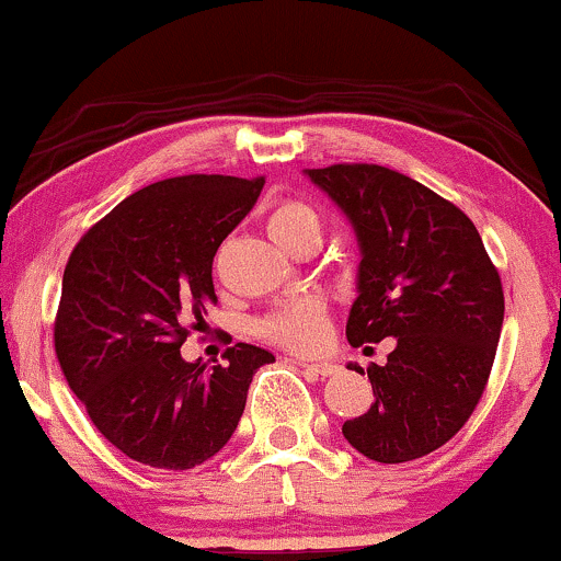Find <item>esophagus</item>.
I'll return each mask as SVG.
<instances>
[{
  "mask_svg": "<svg viewBox=\"0 0 561 561\" xmlns=\"http://www.w3.org/2000/svg\"><path fill=\"white\" fill-rule=\"evenodd\" d=\"M300 366L306 368V370H313V374L323 376V379H327V376H334L336 374L334 363H300Z\"/></svg>",
  "mask_w": 561,
  "mask_h": 561,
  "instance_id": "esophagus-1",
  "label": "esophagus"
}]
</instances>
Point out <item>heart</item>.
Returning a JSON list of instances; mask_svg holds the SVG:
<instances>
[{
    "mask_svg": "<svg viewBox=\"0 0 561 561\" xmlns=\"http://www.w3.org/2000/svg\"><path fill=\"white\" fill-rule=\"evenodd\" d=\"M268 234L287 248L289 242L302 238V234H321V219L316 208L300 201H285L274 206L268 214ZM255 334L274 345L293 350V353H316L327 342L329 319L327 302L319 295H300L282 306H276L272 313L255 321Z\"/></svg>",
    "mask_w": 561,
    "mask_h": 561,
    "instance_id": "b5f03b06",
    "label": "heart"
}]
</instances>
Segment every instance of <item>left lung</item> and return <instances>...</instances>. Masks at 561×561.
<instances>
[{"mask_svg":"<svg viewBox=\"0 0 561 561\" xmlns=\"http://www.w3.org/2000/svg\"><path fill=\"white\" fill-rule=\"evenodd\" d=\"M306 174L342 208L360 248L347 342L394 340L387 363L368 368L376 400L342 434L368 460H417L481 400L502 334V279L473 221L421 182L379 164Z\"/></svg>","mask_w":561,"mask_h":561,"instance_id":"1","label":"left lung"}]
</instances>
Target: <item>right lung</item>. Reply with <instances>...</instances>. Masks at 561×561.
<instances>
[{
	"mask_svg": "<svg viewBox=\"0 0 561 561\" xmlns=\"http://www.w3.org/2000/svg\"><path fill=\"white\" fill-rule=\"evenodd\" d=\"M263 178L185 174L127 195L72 251L54 350L93 426L148 468L191 470L238 428L268 350L238 342L225 363L180 347L216 302L211 263L259 201Z\"/></svg>",
	"mask_w": 561,
	"mask_h": 561,
	"instance_id": "1",
	"label": "right lung"
}]
</instances>
